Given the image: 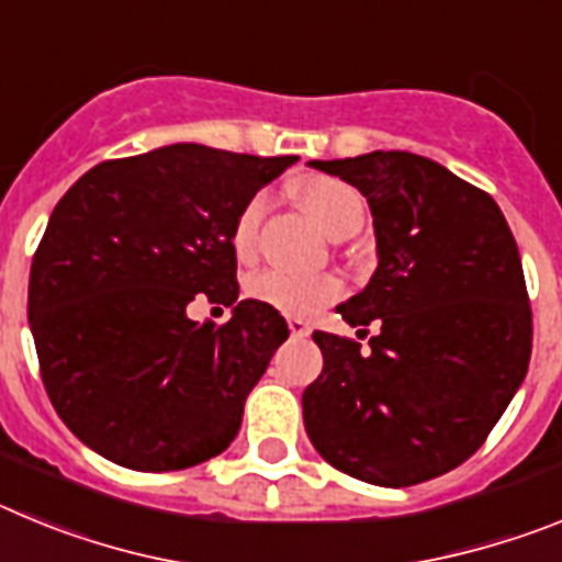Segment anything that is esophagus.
<instances>
[{
	"instance_id": "1",
	"label": "esophagus",
	"mask_w": 562,
	"mask_h": 562,
	"mask_svg": "<svg viewBox=\"0 0 562 562\" xmlns=\"http://www.w3.org/2000/svg\"><path fill=\"white\" fill-rule=\"evenodd\" d=\"M286 326H290L292 337H310L312 335V326L306 324V321H301V317H290V321H286Z\"/></svg>"
}]
</instances>
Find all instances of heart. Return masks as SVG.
<instances>
[{
    "mask_svg": "<svg viewBox=\"0 0 562 562\" xmlns=\"http://www.w3.org/2000/svg\"><path fill=\"white\" fill-rule=\"evenodd\" d=\"M301 202L331 238H340L342 233L360 227L362 196L349 182L335 180V177H315V180L301 186ZM265 193L250 196L245 207L238 211L231 231V245L238 256H250L256 250L258 227L265 220ZM342 286L335 276H292V272L278 270V267H267V270H258L247 278V295L258 304L272 306L281 315H315L331 301H337Z\"/></svg>",
    "mask_w": 562,
    "mask_h": 562,
    "instance_id": "1",
    "label": "heart"
}]
</instances>
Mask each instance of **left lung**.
<instances>
[{
  "label": "left lung",
  "mask_w": 562,
  "mask_h": 562,
  "mask_svg": "<svg viewBox=\"0 0 562 562\" xmlns=\"http://www.w3.org/2000/svg\"><path fill=\"white\" fill-rule=\"evenodd\" d=\"M369 200L376 272L337 306L376 324L362 349L315 331L324 371L304 425L331 467L380 486L448 473L484 445L526 376L532 310L515 236L495 200L411 151L312 160Z\"/></svg>",
  "instance_id": "obj_1"
}]
</instances>
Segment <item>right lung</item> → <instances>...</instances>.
<instances>
[{"label":"right lung","mask_w":562,"mask_h":562,"mask_svg":"<svg viewBox=\"0 0 562 562\" xmlns=\"http://www.w3.org/2000/svg\"><path fill=\"white\" fill-rule=\"evenodd\" d=\"M297 157L173 143L98 162L69 188L30 267L27 321L56 414L103 459L186 470L236 439L245 400L290 337L238 301V211ZM234 306L216 327L193 296Z\"/></svg>","instance_id":"right-lung-1"}]
</instances>
